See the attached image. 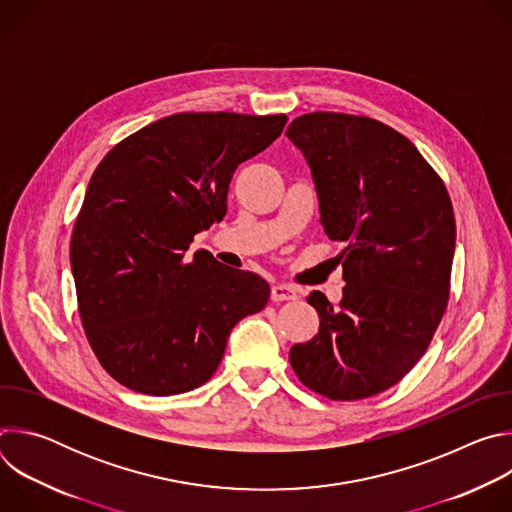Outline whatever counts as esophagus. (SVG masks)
<instances>
[{"label":"esophagus","instance_id":"obj_1","mask_svg":"<svg viewBox=\"0 0 512 512\" xmlns=\"http://www.w3.org/2000/svg\"><path fill=\"white\" fill-rule=\"evenodd\" d=\"M271 300L273 302H285V300H298V289L287 283H275L271 285Z\"/></svg>","mask_w":512,"mask_h":512}]
</instances>
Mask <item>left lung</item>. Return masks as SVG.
Masks as SVG:
<instances>
[{
    "label": "left lung",
    "instance_id": "1",
    "mask_svg": "<svg viewBox=\"0 0 512 512\" xmlns=\"http://www.w3.org/2000/svg\"><path fill=\"white\" fill-rule=\"evenodd\" d=\"M285 135L304 154L320 223L344 243L342 302L308 304L318 334L289 350L298 379L334 401L399 383L425 354L450 298L456 221L450 194L415 145L362 115L306 113Z\"/></svg>",
    "mask_w": 512,
    "mask_h": 512
}]
</instances>
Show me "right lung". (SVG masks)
<instances>
[{
	"label": "right lung",
	"instance_id": "right-lung-1",
	"mask_svg": "<svg viewBox=\"0 0 512 512\" xmlns=\"http://www.w3.org/2000/svg\"><path fill=\"white\" fill-rule=\"evenodd\" d=\"M285 123L176 113L119 141L93 172L70 263L87 340L123 387L164 397L204 385L235 324L265 308L263 277L186 251L227 214L239 164L269 148Z\"/></svg>",
	"mask_w": 512,
	"mask_h": 512
}]
</instances>
